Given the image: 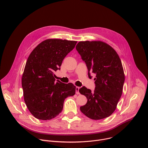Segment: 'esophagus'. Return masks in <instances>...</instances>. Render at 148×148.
<instances>
[{
    "instance_id": "34e87169",
    "label": "esophagus",
    "mask_w": 148,
    "mask_h": 148,
    "mask_svg": "<svg viewBox=\"0 0 148 148\" xmlns=\"http://www.w3.org/2000/svg\"><path fill=\"white\" fill-rule=\"evenodd\" d=\"M79 87H76V88H75V93L77 94H79Z\"/></svg>"
}]
</instances>
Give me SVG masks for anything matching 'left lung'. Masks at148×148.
<instances>
[{"label":"left lung","instance_id":"obj_1","mask_svg":"<svg viewBox=\"0 0 148 148\" xmlns=\"http://www.w3.org/2000/svg\"><path fill=\"white\" fill-rule=\"evenodd\" d=\"M76 50L85 61L88 71L96 75L94 92L82 87L81 94L87 99L81 111L90 119L99 120L110 116L121 97L125 75L122 62L115 50L101 41H79Z\"/></svg>","mask_w":148,"mask_h":148}]
</instances>
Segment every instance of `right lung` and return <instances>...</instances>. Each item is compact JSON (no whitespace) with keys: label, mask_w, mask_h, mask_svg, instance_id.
<instances>
[{"label":"right lung","mask_w":148,"mask_h":148,"mask_svg":"<svg viewBox=\"0 0 148 148\" xmlns=\"http://www.w3.org/2000/svg\"><path fill=\"white\" fill-rule=\"evenodd\" d=\"M77 41L47 39L32 51L22 78L24 100L37 119L50 120L62 110L64 99L75 94L72 83L56 81L54 72L60 70L62 60L75 47Z\"/></svg>","instance_id":"1"}]
</instances>
